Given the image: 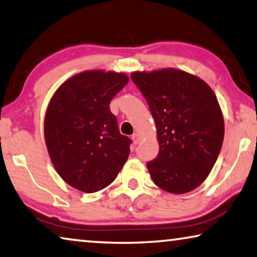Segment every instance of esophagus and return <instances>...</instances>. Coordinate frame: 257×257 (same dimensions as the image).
Returning a JSON list of instances; mask_svg holds the SVG:
<instances>
[{
	"label": "esophagus",
	"mask_w": 257,
	"mask_h": 257,
	"mask_svg": "<svg viewBox=\"0 0 257 257\" xmlns=\"http://www.w3.org/2000/svg\"><path fill=\"white\" fill-rule=\"evenodd\" d=\"M132 140H133V142H134V144H138L141 142V136H140V134H137V133H135L133 135V137H132Z\"/></svg>",
	"instance_id": "1"
}]
</instances>
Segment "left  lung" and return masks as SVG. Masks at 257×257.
Returning a JSON list of instances; mask_svg holds the SVG:
<instances>
[{
    "instance_id": "obj_1",
    "label": "left lung",
    "mask_w": 257,
    "mask_h": 257,
    "mask_svg": "<svg viewBox=\"0 0 257 257\" xmlns=\"http://www.w3.org/2000/svg\"><path fill=\"white\" fill-rule=\"evenodd\" d=\"M156 122L158 157L148 162L154 184L183 194L201 184L221 151L224 120L216 96L200 77L176 68L133 72Z\"/></svg>"
}]
</instances>
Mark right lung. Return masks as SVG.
Instances as JSON below:
<instances>
[{
  "label": "right lung",
  "mask_w": 257,
  "mask_h": 257,
  "mask_svg": "<svg viewBox=\"0 0 257 257\" xmlns=\"http://www.w3.org/2000/svg\"><path fill=\"white\" fill-rule=\"evenodd\" d=\"M124 73L84 71L55 91L44 116V140L52 165L74 189L93 193L115 180L132 143L121 135L109 103L128 83Z\"/></svg>",
  "instance_id": "obj_1"
}]
</instances>
